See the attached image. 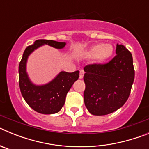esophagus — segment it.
Returning <instances> with one entry per match:
<instances>
[{
	"instance_id": "obj_1",
	"label": "esophagus",
	"mask_w": 149,
	"mask_h": 149,
	"mask_svg": "<svg viewBox=\"0 0 149 149\" xmlns=\"http://www.w3.org/2000/svg\"><path fill=\"white\" fill-rule=\"evenodd\" d=\"M84 71H83V70L80 71V76H79V78L82 79L83 77H84Z\"/></svg>"
}]
</instances>
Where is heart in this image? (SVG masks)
<instances>
[{
	"label": "heart",
	"instance_id": "1",
	"mask_svg": "<svg viewBox=\"0 0 149 149\" xmlns=\"http://www.w3.org/2000/svg\"><path fill=\"white\" fill-rule=\"evenodd\" d=\"M113 53V46L110 44H98L89 50L87 56L89 58H95L98 63H103L108 60Z\"/></svg>",
	"mask_w": 149,
	"mask_h": 149
}]
</instances>
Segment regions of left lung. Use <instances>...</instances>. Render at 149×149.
Returning a JSON list of instances; mask_svg holds the SVG:
<instances>
[{"label":"left lung","instance_id":"1","mask_svg":"<svg viewBox=\"0 0 149 149\" xmlns=\"http://www.w3.org/2000/svg\"><path fill=\"white\" fill-rule=\"evenodd\" d=\"M116 55L106 64H91L84 67V104L95 116L113 113L122 107L129 97L134 80L131 52L117 44Z\"/></svg>","mask_w":149,"mask_h":149}]
</instances>
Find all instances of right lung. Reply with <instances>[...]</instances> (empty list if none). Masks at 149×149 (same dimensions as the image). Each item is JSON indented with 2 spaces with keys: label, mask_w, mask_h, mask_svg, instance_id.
Listing matches in <instances>:
<instances>
[{
  "label": "right lung",
  "mask_w": 149,
  "mask_h": 149,
  "mask_svg": "<svg viewBox=\"0 0 149 149\" xmlns=\"http://www.w3.org/2000/svg\"><path fill=\"white\" fill-rule=\"evenodd\" d=\"M44 45L62 49L66 43L39 39L26 48L18 66L19 87L24 99L33 110L39 113L54 114L58 113L65 104L67 93L78 79L79 71L72 73L60 72L52 81L44 85L33 84L26 70L27 59L30 54Z\"/></svg>",
  "instance_id": "add662e5"
}]
</instances>
